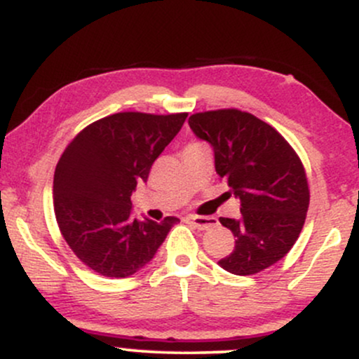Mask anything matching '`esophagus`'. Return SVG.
Segmentation results:
<instances>
[{
	"label": "esophagus",
	"mask_w": 359,
	"mask_h": 359,
	"mask_svg": "<svg viewBox=\"0 0 359 359\" xmlns=\"http://www.w3.org/2000/svg\"><path fill=\"white\" fill-rule=\"evenodd\" d=\"M184 222L193 225L195 229H198V231H207V229L213 227V225H217L215 217H198V215H187L184 217Z\"/></svg>",
	"instance_id": "1"
}]
</instances>
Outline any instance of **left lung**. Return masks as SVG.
Masks as SVG:
<instances>
[{
	"label": "left lung",
	"mask_w": 359,
	"mask_h": 359,
	"mask_svg": "<svg viewBox=\"0 0 359 359\" xmlns=\"http://www.w3.org/2000/svg\"><path fill=\"white\" fill-rule=\"evenodd\" d=\"M213 149L215 171L241 200L237 219L220 217L236 237L233 251L219 264L232 275H256L293 248L309 210L304 164L271 126L248 111L215 110L188 120Z\"/></svg>",
	"instance_id": "obj_1"
}]
</instances>
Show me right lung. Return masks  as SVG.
I'll list each match as a JSON object with an SVG mask.
<instances>
[{"label": "right lung", "mask_w": 359, "mask_h": 359, "mask_svg": "<svg viewBox=\"0 0 359 359\" xmlns=\"http://www.w3.org/2000/svg\"><path fill=\"white\" fill-rule=\"evenodd\" d=\"M188 114L123 111L93 122L72 139L54 175L60 233L95 273L127 278L149 264L180 220L134 219L130 195L175 139Z\"/></svg>", "instance_id": "obj_1"}]
</instances>
